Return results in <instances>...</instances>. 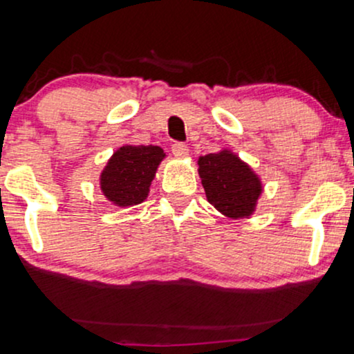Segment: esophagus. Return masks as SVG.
I'll use <instances>...</instances> for the list:
<instances>
[{
    "label": "esophagus",
    "mask_w": 354,
    "mask_h": 354,
    "mask_svg": "<svg viewBox=\"0 0 354 354\" xmlns=\"http://www.w3.org/2000/svg\"><path fill=\"white\" fill-rule=\"evenodd\" d=\"M171 151L176 158H186L189 154V148L183 143H174L171 146Z\"/></svg>",
    "instance_id": "esophagus-1"
}]
</instances>
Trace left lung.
<instances>
[{
	"instance_id": "8db88e82",
	"label": "left lung",
	"mask_w": 354,
	"mask_h": 354,
	"mask_svg": "<svg viewBox=\"0 0 354 354\" xmlns=\"http://www.w3.org/2000/svg\"><path fill=\"white\" fill-rule=\"evenodd\" d=\"M198 174L206 200L223 216L239 219L256 213L265 186L259 174L233 149L221 148L198 158Z\"/></svg>"
}]
</instances>
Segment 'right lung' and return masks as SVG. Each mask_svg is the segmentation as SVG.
I'll return each mask as SVG.
<instances>
[{
    "label": "right lung",
    "mask_w": 354,
    "mask_h": 354,
    "mask_svg": "<svg viewBox=\"0 0 354 354\" xmlns=\"http://www.w3.org/2000/svg\"><path fill=\"white\" fill-rule=\"evenodd\" d=\"M168 156L154 145H123L111 154L100 173L103 196L118 206L129 208L143 203L161 161Z\"/></svg>",
    "instance_id": "obj_1"
}]
</instances>
